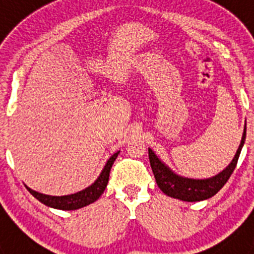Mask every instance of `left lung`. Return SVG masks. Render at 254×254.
Returning a JSON list of instances; mask_svg holds the SVG:
<instances>
[{
	"mask_svg": "<svg viewBox=\"0 0 254 254\" xmlns=\"http://www.w3.org/2000/svg\"><path fill=\"white\" fill-rule=\"evenodd\" d=\"M246 131L247 128L246 126H244L243 137H242L241 145L238 147L237 154H235L232 163L229 164L223 172H220L217 176L211 177V178L207 179H190L178 176L174 172H172L170 168L167 167L154 154L151 149H149L150 165H151L155 181L158 183L159 188L167 196L182 199V201H187V202L203 201V199H207L210 197L215 196L224 187V185L228 182V179L230 178L235 167H237L238 159H239L242 147H243L244 141H246Z\"/></svg>",
	"mask_w": 254,
	"mask_h": 254,
	"instance_id": "8db88e82",
	"label": "left lung"
}]
</instances>
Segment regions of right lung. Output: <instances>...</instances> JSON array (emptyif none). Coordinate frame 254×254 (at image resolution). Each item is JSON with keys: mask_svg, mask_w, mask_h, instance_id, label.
Listing matches in <instances>:
<instances>
[{"mask_svg": "<svg viewBox=\"0 0 254 254\" xmlns=\"http://www.w3.org/2000/svg\"><path fill=\"white\" fill-rule=\"evenodd\" d=\"M120 151H117L116 154H113L109 158V160L105 164L104 169L102 170L100 176L98 177L93 185L89 186L85 190H80L77 193L73 194H67V196H49V194H43L39 193L37 190H30L29 187L28 190L30 192L38 201H40L42 203H44L46 206L53 208H60V210H77V208H81L84 206L90 205V203L95 202L96 199L99 198L103 194L104 190L107 188L108 181H109V173H111V168L113 165L114 160L117 159Z\"/></svg>", "mask_w": 254, "mask_h": 254, "instance_id": "obj_1", "label": "right lung"}]
</instances>
